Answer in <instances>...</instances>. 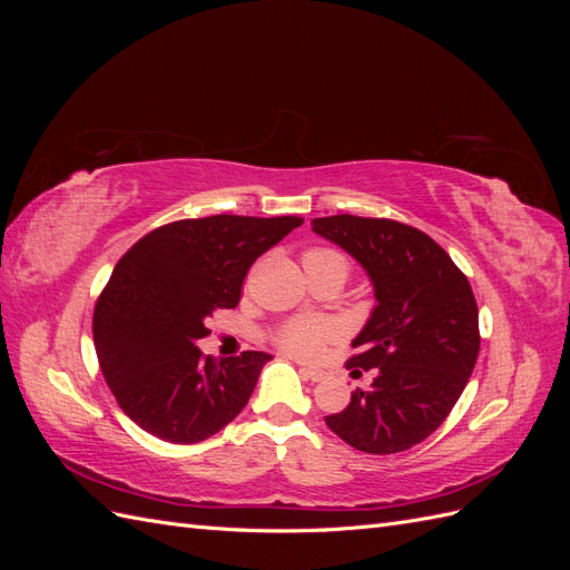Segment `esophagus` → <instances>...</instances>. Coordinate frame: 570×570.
Instances as JSON below:
<instances>
[{
	"instance_id": "esophagus-1",
	"label": "esophagus",
	"mask_w": 570,
	"mask_h": 570,
	"mask_svg": "<svg viewBox=\"0 0 570 570\" xmlns=\"http://www.w3.org/2000/svg\"><path fill=\"white\" fill-rule=\"evenodd\" d=\"M299 373H302V377H306V381H312V383H318V381H323V371H316V368H306V366H302L299 368Z\"/></svg>"
}]
</instances>
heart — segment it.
Here are the masks:
<instances>
[{"mask_svg": "<svg viewBox=\"0 0 570 570\" xmlns=\"http://www.w3.org/2000/svg\"><path fill=\"white\" fill-rule=\"evenodd\" d=\"M302 262H304V268L335 264L344 271V275H347V268H350L347 258H344L340 252L325 249V247H314V249L304 252ZM333 335H335V331H333L331 323L297 318V321H289L283 327L281 335H278V342H281V347L289 354L302 356V358H314L321 352L323 344L331 340Z\"/></svg>", "mask_w": 570, "mask_h": 570, "instance_id": "b5f03b06", "label": "heart"}]
</instances>
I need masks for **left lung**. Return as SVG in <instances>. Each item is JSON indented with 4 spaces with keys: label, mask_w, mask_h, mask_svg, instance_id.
Returning a JSON list of instances; mask_svg holds the SVG:
<instances>
[{
    "label": "left lung",
    "mask_w": 570,
    "mask_h": 570,
    "mask_svg": "<svg viewBox=\"0 0 570 570\" xmlns=\"http://www.w3.org/2000/svg\"><path fill=\"white\" fill-rule=\"evenodd\" d=\"M312 226L364 266L377 299L347 361L352 373L375 371L373 385L325 423L358 452H406L444 423L473 373L480 331L469 278L406 223L340 214Z\"/></svg>",
    "instance_id": "8db88e82"
}]
</instances>
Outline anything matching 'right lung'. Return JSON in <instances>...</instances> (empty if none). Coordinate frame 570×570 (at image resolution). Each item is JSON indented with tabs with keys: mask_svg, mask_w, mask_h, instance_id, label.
I'll return each mask as SVG.
<instances>
[{
	"mask_svg": "<svg viewBox=\"0 0 570 570\" xmlns=\"http://www.w3.org/2000/svg\"><path fill=\"white\" fill-rule=\"evenodd\" d=\"M299 216H206L168 223L120 256L95 306L92 335L118 406L149 435L195 444L245 409L271 354L214 358L197 350L206 318L235 308L258 256Z\"/></svg>",
	"mask_w": 570,
	"mask_h": 570,
	"instance_id": "1",
	"label": "right lung"
}]
</instances>
